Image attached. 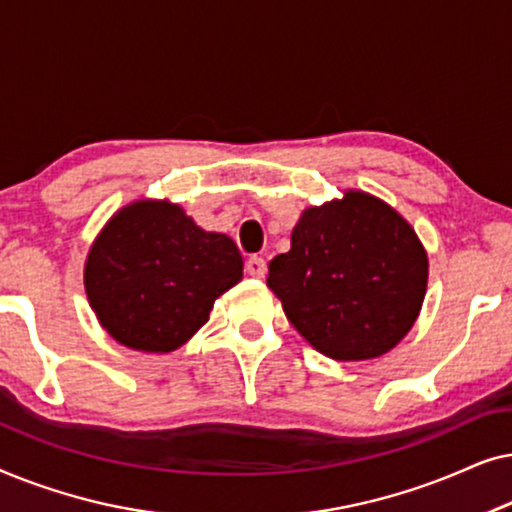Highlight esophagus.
Instances as JSON below:
<instances>
[{
	"label": "esophagus",
	"instance_id": "obj_1",
	"mask_svg": "<svg viewBox=\"0 0 512 512\" xmlns=\"http://www.w3.org/2000/svg\"><path fill=\"white\" fill-rule=\"evenodd\" d=\"M244 270H247V275L251 277L263 279L265 272H268V263H265L261 256H249L247 263H244Z\"/></svg>",
	"mask_w": 512,
	"mask_h": 512
}]
</instances>
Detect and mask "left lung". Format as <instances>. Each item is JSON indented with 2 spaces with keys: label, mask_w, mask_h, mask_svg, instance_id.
I'll return each instance as SVG.
<instances>
[{
  "label": "left lung",
  "mask_w": 512,
  "mask_h": 512,
  "mask_svg": "<svg viewBox=\"0 0 512 512\" xmlns=\"http://www.w3.org/2000/svg\"><path fill=\"white\" fill-rule=\"evenodd\" d=\"M286 319L335 361H366L401 342L422 310L429 258L408 221L375 195L305 209L291 249L268 265Z\"/></svg>",
  "instance_id": "obj_1"
}]
</instances>
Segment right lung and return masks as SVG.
<instances>
[{
    "label": "right lung",
    "mask_w": 512,
    "mask_h": 512,
    "mask_svg": "<svg viewBox=\"0 0 512 512\" xmlns=\"http://www.w3.org/2000/svg\"><path fill=\"white\" fill-rule=\"evenodd\" d=\"M240 279L235 242L195 226L167 200H137L111 216L83 270L102 328L125 347L156 354L191 340Z\"/></svg>",
    "instance_id": "right-lung-1"
}]
</instances>
